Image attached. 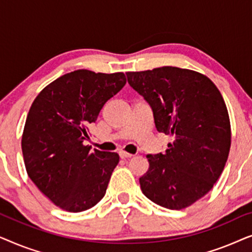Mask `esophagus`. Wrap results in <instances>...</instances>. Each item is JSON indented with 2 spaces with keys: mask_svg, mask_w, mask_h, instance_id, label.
<instances>
[{
  "mask_svg": "<svg viewBox=\"0 0 252 252\" xmlns=\"http://www.w3.org/2000/svg\"><path fill=\"white\" fill-rule=\"evenodd\" d=\"M119 156H120V158H123V159H126V158H130V157H132L133 155L126 153V151H124V150H120V151H119Z\"/></svg>",
  "mask_w": 252,
  "mask_h": 252,
  "instance_id": "obj_1",
  "label": "esophagus"
}]
</instances>
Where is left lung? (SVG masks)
<instances>
[{"mask_svg":"<svg viewBox=\"0 0 252 252\" xmlns=\"http://www.w3.org/2000/svg\"><path fill=\"white\" fill-rule=\"evenodd\" d=\"M149 103L159 133L172 136L165 154L148 155L140 178L150 201L170 210L191 205L211 190L230 149L228 111L219 89L198 72L173 66L127 72Z\"/></svg>","mask_w":252,"mask_h":252,"instance_id":"left-lung-1","label":"left lung"}]
</instances>
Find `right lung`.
Segmentation results:
<instances>
[{
	"label": "right lung",
	"instance_id": "1",
	"mask_svg": "<svg viewBox=\"0 0 252 252\" xmlns=\"http://www.w3.org/2000/svg\"><path fill=\"white\" fill-rule=\"evenodd\" d=\"M125 84L122 72L77 70L44 87L32 103L22 137L24 161L31 180L58 208L81 212L105 195L119 155L91 151L84 141Z\"/></svg>",
	"mask_w": 252,
	"mask_h": 252
}]
</instances>
